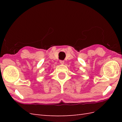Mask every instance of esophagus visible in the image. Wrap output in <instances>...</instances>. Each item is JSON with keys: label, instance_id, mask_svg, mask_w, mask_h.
Wrapping results in <instances>:
<instances>
[{"label": "esophagus", "instance_id": "obj_1", "mask_svg": "<svg viewBox=\"0 0 122 122\" xmlns=\"http://www.w3.org/2000/svg\"><path fill=\"white\" fill-rule=\"evenodd\" d=\"M60 63L62 64H63L64 63V61L63 60H60Z\"/></svg>", "mask_w": 122, "mask_h": 122}]
</instances>
